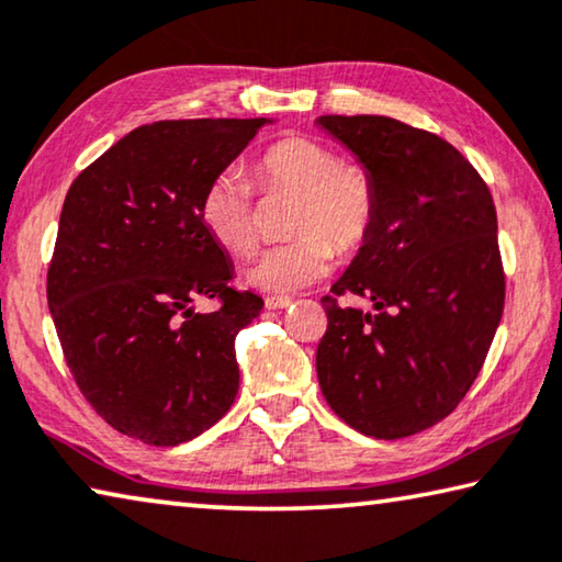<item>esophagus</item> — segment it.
<instances>
[{
  "instance_id": "1",
  "label": "esophagus",
  "mask_w": 562,
  "mask_h": 562,
  "mask_svg": "<svg viewBox=\"0 0 562 562\" xmlns=\"http://www.w3.org/2000/svg\"><path fill=\"white\" fill-rule=\"evenodd\" d=\"M293 301L289 296H269L266 299V308L269 311H281V308H289Z\"/></svg>"
}]
</instances>
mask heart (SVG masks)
Returning a JSON list of instances; mask_svg holds the SVG:
<instances>
[{
  "instance_id": "1",
  "label": "heart",
  "mask_w": 562,
  "mask_h": 562,
  "mask_svg": "<svg viewBox=\"0 0 562 562\" xmlns=\"http://www.w3.org/2000/svg\"><path fill=\"white\" fill-rule=\"evenodd\" d=\"M256 176L269 191L296 193L291 233L296 238L266 248L248 266V286L291 296L326 279L334 248L353 251L376 218V183L359 162L339 160L334 148L314 137H283L256 162ZM256 191L244 170L226 168L201 195V221L231 254L244 256L258 240Z\"/></svg>"
}]
</instances>
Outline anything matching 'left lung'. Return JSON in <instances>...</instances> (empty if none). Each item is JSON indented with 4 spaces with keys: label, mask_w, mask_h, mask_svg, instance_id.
I'll return each mask as SVG.
<instances>
[{
    "label": "left lung",
    "mask_w": 562,
    "mask_h": 562,
    "mask_svg": "<svg viewBox=\"0 0 562 562\" xmlns=\"http://www.w3.org/2000/svg\"><path fill=\"white\" fill-rule=\"evenodd\" d=\"M376 183V218L334 295L316 374L361 435L400 439L437 425L477 379L503 318L505 273L485 180L439 135L384 115H322Z\"/></svg>",
    "instance_id": "8db88e82"
}]
</instances>
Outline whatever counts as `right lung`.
Instances as JSON below:
<instances>
[{
  "label": "right lung",
  "instance_id": "1",
  "mask_svg": "<svg viewBox=\"0 0 562 562\" xmlns=\"http://www.w3.org/2000/svg\"><path fill=\"white\" fill-rule=\"evenodd\" d=\"M273 117L135 127L67 191L47 304L67 367L108 425L155 447L213 427L238 394L236 334L263 299L201 221L205 186ZM221 297L211 315L195 297Z\"/></svg>",
  "mask_w": 562,
  "mask_h": 562
}]
</instances>
